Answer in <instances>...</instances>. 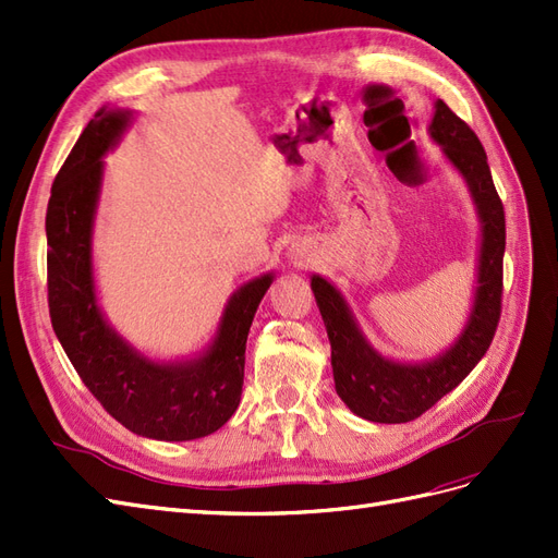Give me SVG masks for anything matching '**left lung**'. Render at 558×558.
<instances>
[{"label":"left lung","mask_w":558,"mask_h":558,"mask_svg":"<svg viewBox=\"0 0 558 558\" xmlns=\"http://www.w3.org/2000/svg\"><path fill=\"white\" fill-rule=\"evenodd\" d=\"M430 134L442 144L447 158L465 177L482 218L480 286L468 328L440 359L408 365L381 359L363 340L351 314L332 286L312 277V291L330 340L332 377L337 396L347 408L377 424H408L453 391L475 367L498 328L502 312V253L505 211L488 170L484 146L465 121H461L442 99L435 105Z\"/></svg>","instance_id":"obj_1"}]
</instances>
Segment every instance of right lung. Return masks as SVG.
<instances>
[{"label":"right lung","mask_w":558,"mask_h":558,"mask_svg":"<svg viewBox=\"0 0 558 558\" xmlns=\"http://www.w3.org/2000/svg\"><path fill=\"white\" fill-rule=\"evenodd\" d=\"M128 125V113L99 109L50 189L46 209L48 312L81 381L128 430L165 442L221 428L242 398L246 337L272 277L253 279L228 302L218 340L193 363L158 365L137 356L95 305L90 228L102 156Z\"/></svg>","instance_id":"obj_1"}]
</instances>
